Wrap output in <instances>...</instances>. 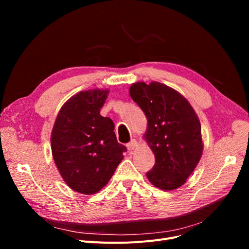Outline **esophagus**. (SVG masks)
<instances>
[{
	"label": "esophagus",
	"instance_id": "obj_1",
	"mask_svg": "<svg viewBox=\"0 0 249 249\" xmlns=\"http://www.w3.org/2000/svg\"><path fill=\"white\" fill-rule=\"evenodd\" d=\"M126 146H127V148H128L129 151L134 150V148L137 146V141H136L135 139H132L129 143H127Z\"/></svg>",
	"mask_w": 249,
	"mask_h": 249
}]
</instances>
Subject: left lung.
Returning <instances> with one entry per match:
<instances>
[{
    "instance_id": "obj_1",
    "label": "left lung",
    "mask_w": 249,
    "mask_h": 249,
    "mask_svg": "<svg viewBox=\"0 0 249 249\" xmlns=\"http://www.w3.org/2000/svg\"><path fill=\"white\" fill-rule=\"evenodd\" d=\"M130 96L144 112L145 139L155 156L146 176L164 191L179 188L194 172L203 152L201 124L190 103L174 89L159 82L136 83Z\"/></svg>"
}]
</instances>
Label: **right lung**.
<instances>
[{"mask_svg": "<svg viewBox=\"0 0 249 249\" xmlns=\"http://www.w3.org/2000/svg\"><path fill=\"white\" fill-rule=\"evenodd\" d=\"M109 90L80 91L61 107L51 133L58 171L73 191L99 192L114 175L127 148L118 143L114 123L100 115Z\"/></svg>", "mask_w": 249, "mask_h": 249, "instance_id": "right-lung-1", "label": "right lung"}]
</instances>
